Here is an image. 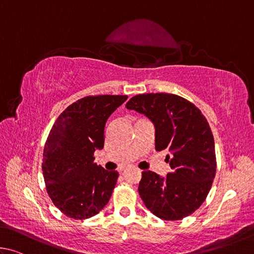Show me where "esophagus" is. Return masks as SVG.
I'll list each match as a JSON object with an SVG mask.
<instances>
[{
	"mask_svg": "<svg viewBox=\"0 0 254 254\" xmlns=\"http://www.w3.org/2000/svg\"><path fill=\"white\" fill-rule=\"evenodd\" d=\"M125 170H126V167L124 166V167H120V170H119V171H120V172H123V171H125Z\"/></svg>",
	"mask_w": 254,
	"mask_h": 254,
	"instance_id": "34e87169",
	"label": "esophagus"
}]
</instances>
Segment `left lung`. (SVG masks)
<instances>
[{"instance_id": "1", "label": "left lung", "mask_w": 254, "mask_h": 254, "mask_svg": "<svg viewBox=\"0 0 254 254\" xmlns=\"http://www.w3.org/2000/svg\"><path fill=\"white\" fill-rule=\"evenodd\" d=\"M126 108L146 116L155 127V148L167 149L171 172H143L138 192L146 207L175 221L202 205L215 177V146L207 120L184 98L172 93L137 95Z\"/></svg>"}]
</instances>
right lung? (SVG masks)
Listing matches in <instances>:
<instances>
[{"label": "right lung", "mask_w": 254, "mask_h": 254, "mask_svg": "<svg viewBox=\"0 0 254 254\" xmlns=\"http://www.w3.org/2000/svg\"><path fill=\"white\" fill-rule=\"evenodd\" d=\"M127 98L84 97L51 128L43 150V177L53 204L71 219H89L109 202L118 172L98 166L93 153L104 148L107 120Z\"/></svg>", "instance_id": "right-lung-1"}]
</instances>
